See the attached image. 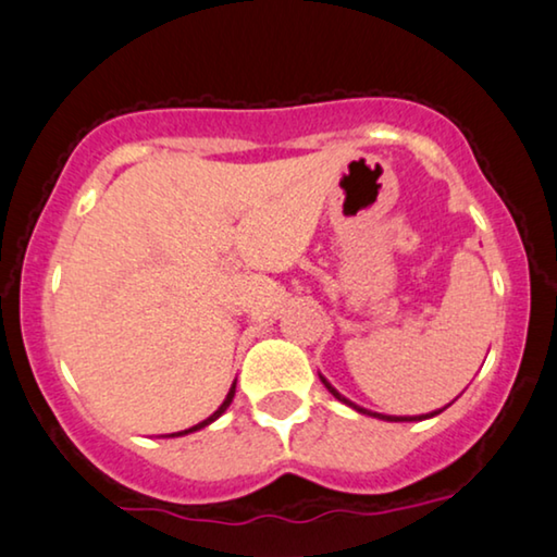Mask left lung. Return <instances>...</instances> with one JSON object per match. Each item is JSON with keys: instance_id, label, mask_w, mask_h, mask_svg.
Wrapping results in <instances>:
<instances>
[{"instance_id": "left-lung-1", "label": "left lung", "mask_w": 557, "mask_h": 557, "mask_svg": "<svg viewBox=\"0 0 557 557\" xmlns=\"http://www.w3.org/2000/svg\"><path fill=\"white\" fill-rule=\"evenodd\" d=\"M318 375H320V381H323V383H325V388H327V391H331V394H333L335 398H338V401H343V404H346V406H350V409H356L358 413H366V417H373V419H381V421H424V419H432V417H436V413H442V411L446 409V406H449V404H446V406H444V409H436V411H432V413H419V417H391V413H375V411H368V409H363V406H358V404H354V401H350V398H346V396H343V394H341V391H338V388H335V386H333V383H331V381H327L323 373H318Z\"/></svg>"}]
</instances>
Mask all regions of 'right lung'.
Masks as SVG:
<instances>
[{"mask_svg": "<svg viewBox=\"0 0 557 557\" xmlns=\"http://www.w3.org/2000/svg\"><path fill=\"white\" fill-rule=\"evenodd\" d=\"M234 388H237V381H234V383H232L230 394H226V398H224V401H222V406H219V409H216L214 413H211V417H209V419H203V421H199V424H197V426H191V429H184V432H174V434H169V436H186V434H194V432H199V429H203V426H209V424H211V421H216L219 417H222V413H224L226 409H230V404H232V398H234Z\"/></svg>", "mask_w": 557, "mask_h": 557, "instance_id": "add662e5", "label": "right lung"}]
</instances>
